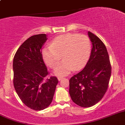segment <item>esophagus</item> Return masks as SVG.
Listing matches in <instances>:
<instances>
[{
	"label": "esophagus",
	"instance_id": "34e87169",
	"mask_svg": "<svg viewBox=\"0 0 125 125\" xmlns=\"http://www.w3.org/2000/svg\"><path fill=\"white\" fill-rule=\"evenodd\" d=\"M63 78V77H61V76H59L58 78H57V79H58V80L59 81H60V80H61Z\"/></svg>",
	"mask_w": 125,
	"mask_h": 125
}]
</instances>
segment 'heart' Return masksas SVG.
I'll return each mask as SVG.
<instances>
[{
  "label": "heart",
  "mask_w": 125,
  "mask_h": 125,
  "mask_svg": "<svg viewBox=\"0 0 125 125\" xmlns=\"http://www.w3.org/2000/svg\"><path fill=\"white\" fill-rule=\"evenodd\" d=\"M91 49V41L88 36L67 33L54 38L51 46L42 49V55L45 62L51 68L57 66L62 56L64 61L55 68V74L65 76L73 70H81L87 64Z\"/></svg>",
  "instance_id": "heart-1"
}]
</instances>
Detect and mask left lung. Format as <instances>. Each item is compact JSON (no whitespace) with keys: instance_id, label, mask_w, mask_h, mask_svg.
Returning <instances> with one entry per match:
<instances>
[{"instance_id":"1","label":"left lung","mask_w":125,"mask_h":125,"mask_svg":"<svg viewBox=\"0 0 125 125\" xmlns=\"http://www.w3.org/2000/svg\"><path fill=\"white\" fill-rule=\"evenodd\" d=\"M88 34L92 43L91 55L85 68L70 78L69 90L72 101L83 107L93 106L102 99L111 74V65L105 45L92 32Z\"/></svg>"}]
</instances>
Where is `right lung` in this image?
<instances>
[{"instance_id":"obj_1","label":"right lung","mask_w":125,"mask_h":125,"mask_svg":"<svg viewBox=\"0 0 125 125\" xmlns=\"http://www.w3.org/2000/svg\"><path fill=\"white\" fill-rule=\"evenodd\" d=\"M47 38L45 34L33 35L19 47L13 59V84L17 94L27 107L43 110L51 104L58 83L50 76L42 55Z\"/></svg>"}]
</instances>
